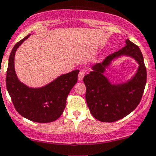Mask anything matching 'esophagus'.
Returning <instances> with one entry per match:
<instances>
[{"label":"esophagus","instance_id":"esophagus-1","mask_svg":"<svg viewBox=\"0 0 156 156\" xmlns=\"http://www.w3.org/2000/svg\"><path fill=\"white\" fill-rule=\"evenodd\" d=\"M84 75H85L84 72H83V71H81V72H79V74H78V80H79V81H82L83 78H84Z\"/></svg>","mask_w":156,"mask_h":156}]
</instances>
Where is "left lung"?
Masks as SVG:
<instances>
[{
  "instance_id": "left-lung-1",
  "label": "left lung",
  "mask_w": 156,
  "mask_h": 156,
  "mask_svg": "<svg viewBox=\"0 0 156 156\" xmlns=\"http://www.w3.org/2000/svg\"><path fill=\"white\" fill-rule=\"evenodd\" d=\"M128 56L138 63L135 75L123 83L112 84L104 75L112 62ZM92 71L84 77L85 98L90 113L101 122L111 123L127 116L140 104L146 84V69L140 48L126 40L125 46L108 55L101 63H97Z\"/></svg>"
}]
</instances>
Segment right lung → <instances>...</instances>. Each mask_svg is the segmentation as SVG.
<instances>
[{
	"mask_svg": "<svg viewBox=\"0 0 156 156\" xmlns=\"http://www.w3.org/2000/svg\"><path fill=\"white\" fill-rule=\"evenodd\" d=\"M30 36L18 42L10 52L6 86L15 109L21 116L33 122L50 123L64 111L68 95L78 81L79 70L60 75L43 87H30L21 82L15 71V53Z\"/></svg>",
	"mask_w": 156,
	"mask_h": 156,
	"instance_id": "right-lung-1",
	"label": "right lung"
}]
</instances>
